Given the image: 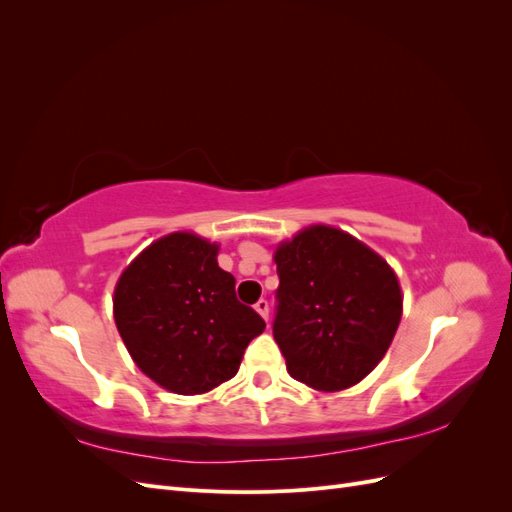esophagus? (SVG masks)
Returning a JSON list of instances; mask_svg holds the SVG:
<instances>
[{"instance_id":"obj_1","label":"esophagus","mask_w":512,"mask_h":512,"mask_svg":"<svg viewBox=\"0 0 512 512\" xmlns=\"http://www.w3.org/2000/svg\"><path fill=\"white\" fill-rule=\"evenodd\" d=\"M254 307H256V312H258L262 318L269 320V301H267V299H260Z\"/></svg>"}]
</instances>
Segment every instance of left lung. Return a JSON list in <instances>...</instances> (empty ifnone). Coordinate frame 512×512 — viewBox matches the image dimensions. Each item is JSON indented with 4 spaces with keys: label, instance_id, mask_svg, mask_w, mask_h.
<instances>
[{
    "label": "left lung",
    "instance_id": "1",
    "mask_svg": "<svg viewBox=\"0 0 512 512\" xmlns=\"http://www.w3.org/2000/svg\"><path fill=\"white\" fill-rule=\"evenodd\" d=\"M273 337L288 374L316 391H344L382 361L401 320L393 269L367 245L312 226L275 252Z\"/></svg>",
    "mask_w": 512,
    "mask_h": 512
}]
</instances>
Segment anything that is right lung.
<instances>
[{"label": "right lung", "instance_id": "right-lung-1", "mask_svg": "<svg viewBox=\"0 0 512 512\" xmlns=\"http://www.w3.org/2000/svg\"><path fill=\"white\" fill-rule=\"evenodd\" d=\"M215 256V243L173 232L151 243L115 288V324L134 363L179 395L230 380L247 344L265 331Z\"/></svg>", "mask_w": 512, "mask_h": 512}]
</instances>
